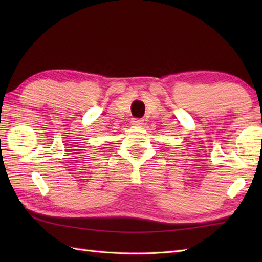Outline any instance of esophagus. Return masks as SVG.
Returning <instances> with one entry per match:
<instances>
[{
  "instance_id": "esophagus-1",
  "label": "esophagus",
  "mask_w": 262,
  "mask_h": 262,
  "mask_svg": "<svg viewBox=\"0 0 262 262\" xmlns=\"http://www.w3.org/2000/svg\"><path fill=\"white\" fill-rule=\"evenodd\" d=\"M132 124L135 126H142L143 125V119L142 118H133Z\"/></svg>"
}]
</instances>
